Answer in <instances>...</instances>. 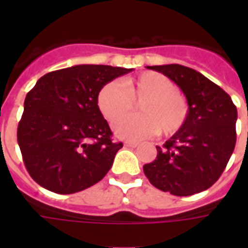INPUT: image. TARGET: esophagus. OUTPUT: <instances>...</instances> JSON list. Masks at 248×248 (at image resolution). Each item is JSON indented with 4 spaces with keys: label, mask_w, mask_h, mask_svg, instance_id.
<instances>
[{
    "label": "esophagus",
    "mask_w": 248,
    "mask_h": 248,
    "mask_svg": "<svg viewBox=\"0 0 248 248\" xmlns=\"http://www.w3.org/2000/svg\"><path fill=\"white\" fill-rule=\"evenodd\" d=\"M124 146H126V147H131V149H134V147L138 146V143H137V142H124Z\"/></svg>",
    "instance_id": "esophagus-1"
}]
</instances>
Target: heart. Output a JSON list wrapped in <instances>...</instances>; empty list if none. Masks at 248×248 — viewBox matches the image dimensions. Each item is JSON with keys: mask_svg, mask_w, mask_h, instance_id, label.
<instances>
[{"mask_svg": "<svg viewBox=\"0 0 248 248\" xmlns=\"http://www.w3.org/2000/svg\"><path fill=\"white\" fill-rule=\"evenodd\" d=\"M134 102H141L139 111L142 115L123 120L132 111ZM97 106L108 122L123 120L114 126V133L126 140H145L159 129L171 137L183 129L190 111L177 85L156 71L126 78L122 85L117 81L105 83L97 94Z\"/></svg>", "mask_w": 248, "mask_h": 248, "instance_id": "heart-1", "label": "heart"}]
</instances>
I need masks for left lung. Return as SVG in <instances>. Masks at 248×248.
I'll return each instance as SVG.
<instances>
[{
  "label": "left lung",
  "mask_w": 248,
  "mask_h": 248,
  "mask_svg": "<svg viewBox=\"0 0 248 248\" xmlns=\"http://www.w3.org/2000/svg\"><path fill=\"white\" fill-rule=\"evenodd\" d=\"M149 67L181 87L190 111L183 129L156 146V158L143 172L153 186L177 197L204 191L218 181L234 151L236 106L222 87L194 69L177 63Z\"/></svg>",
  "instance_id": "1"
}]
</instances>
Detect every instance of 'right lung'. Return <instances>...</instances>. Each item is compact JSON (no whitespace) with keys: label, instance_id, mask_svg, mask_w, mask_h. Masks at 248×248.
Instances as JSON below:
<instances>
[{"label":"right lung","instance_id":"obj_1","mask_svg":"<svg viewBox=\"0 0 248 248\" xmlns=\"http://www.w3.org/2000/svg\"><path fill=\"white\" fill-rule=\"evenodd\" d=\"M133 69L77 65L50 71L26 94L17 129L25 167L40 186L74 194L111 169L122 142L97 106L99 89Z\"/></svg>","mask_w":248,"mask_h":248}]
</instances>
